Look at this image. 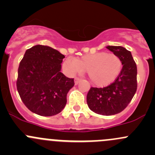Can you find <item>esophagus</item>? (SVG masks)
Listing matches in <instances>:
<instances>
[{"label":"esophagus","mask_w":155,"mask_h":155,"mask_svg":"<svg viewBox=\"0 0 155 155\" xmlns=\"http://www.w3.org/2000/svg\"><path fill=\"white\" fill-rule=\"evenodd\" d=\"M74 82H75V85H77V84L80 82V79L78 77H76L74 79Z\"/></svg>","instance_id":"obj_1"}]
</instances>
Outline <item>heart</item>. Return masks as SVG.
<instances>
[{"instance_id":"heart-1","label":"heart","mask_w":155,"mask_h":155,"mask_svg":"<svg viewBox=\"0 0 155 155\" xmlns=\"http://www.w3.org/2000/svg\"><path fill=\"white\" fill-rule=\"evenodd\" d=\"M63 65L70 74L87 72L90 82L102 87L110 84L118 77L122 68V61L116 54L101 51L86 54L79 59L68 58Z\"/></svg>"}]
</instances>
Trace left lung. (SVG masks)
<instances>
[{
    "mask_svg": "<svg viewBox=\"0 0 155 155\" xmlns=\"http://www.w3.org/2000/svg\"><path fill=\"white\" fill-rule=\"evenodd\" d=\"M107 48L119 56L122 69L110 85L91 87L87 94V104L95 113L112 115L122 112L134 97L137 89V68L130 51L125 48L112 46Z\"/></svg>",
    "mask_w": 155,
    "mask_h": 155,
    "instance_id": "1",
    "label": "left lung"
}]
</instances>
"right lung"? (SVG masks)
Wrapping results in <instances>:
<instances>
[{"label": "right lung", "mask_w": 155, "mask_h": 155, "mask_svg": "<svg viewBox=\"0 0 155 155\" xmlns=\"http://www.w3.org/2000/svg\"><path fill=\"white\" fill-rule=\"evenodd\" d=\"M65 56L58 50L37 45L27 49L18 69L16 87L25 107L41 116L61 112L74 79L61 72Z\"/></svg>", "instance_id": "add662e5"}]
</instances>
